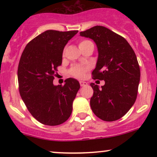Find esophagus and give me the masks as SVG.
I'll list each match as a JSON object with an SVG mask.
<instances>
[{"instance_id":"esophagus-1","label":"esophagus","mask_w":157,"mask_h":157,"mask_svg":"<svg viewBox=\"0 0 157 157\" xmlns=\"http://www.w3.org/2000/svg\"><path fill=\"white\" fill-rule=\"evenodd\" d=\"M80 86H86L88 85L87 82H84V81H80Z\"/></svg>"}]
</instances>
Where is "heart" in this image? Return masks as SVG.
<instances>
[{"label":"heart","instance_id":"heart-1","mask_svg":"<svg viewBox=\"0 0 157 157\" xmlns=\"http://www.w3.org/2000/svg\"><path fill=\"white\" fill-rule=\"evenodd\" d=\"M90 45H93V43L89 40H82L79 42V48L80 50L83 49L84 48L87 47ZM90 69V67L88 66H80V65H75L72 66L68 70V73L70 75L74 77H76L78 79L83 78L86 73Z\"/></svg>","mask_w":157,"mask_h":157}]
</instances>
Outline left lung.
Instances as JSON below:
<instances>
[{"mask_svg":"<svg viewBox=\"0 0 157 157\" xmlns=\"http://www.w3.org/2000/svg\"><path fill=\"white\" fill-rule=\"evenodd\" d=\"M96 43L98 60L92 71L94 80H105L102 89L91 83L94 94L90 105L104 121L117 120L134 105L137 97L140 69L135 52L123 37L102 26L80 32Z\"/></svg>","mask_w":157,"mask_h":157,"instance_id":"1","label":"left lung"}]
</instances>
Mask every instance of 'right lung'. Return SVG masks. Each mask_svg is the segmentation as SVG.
Here are the masks:
<instances>
[{
	"label": "right lung",
	"mask_w": 157,
	"mask_h": 157,
	"mask_svg": "<svg viewBox=\"0 0 157 157\" xmlns=\"http://www.w3.org/2000/svg\"><path fill=\"white\" fill-rule=\"evenodd\" d=\"M78 32L47 30L28 43L17 68L19 92L30 113L40 123L58 125L69 118L80 83L68 78L64 86H54L63 48Z\"/></svg>",
	"instance_id": "1"
}]
</instances>
